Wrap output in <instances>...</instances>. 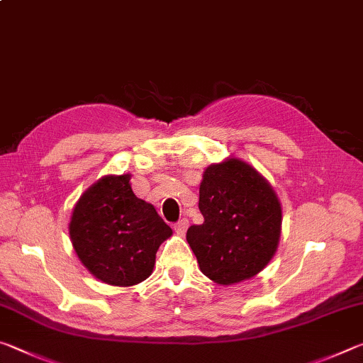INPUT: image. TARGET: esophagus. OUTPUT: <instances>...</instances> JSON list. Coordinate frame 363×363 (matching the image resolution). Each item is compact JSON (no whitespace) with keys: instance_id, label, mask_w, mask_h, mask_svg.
Wrapping results in <instances>:
<instances>
[{"instance_id":"1","label":"esophagus","mask_w":363,"mask_h":363,"mask_svg":"<svg viewBox=\"0 0 363 363\" xmlns=\"http://www.w3.org/2000/svg\"><path fill=\"white\" fill-rule=\"evenodd\" d=\"M187 227H189V219L182 218L179 223L174 224V230L179 233V235H184V233H186V230H187Z\"/></svg>"}]
</instances>
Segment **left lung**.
<instances>
[{
  "label": "left lung",
  "instance_id": "left-lung-1",
  "mask_svg": "<svg viewBox=\"0 0 363 363\" xmlns=\"http://www.w3.org/2000/svg\"><path fill=\"white\" fill-rule=\"evenodd\" d=\"M203 224L187 242L200 270L219 285L259 274L272 259L281 232V206L270 184L238 158L210 164L200 182Z\"/></svg>",
  "mask_w": 363,
  "mask_h": 363
}]
</instances>
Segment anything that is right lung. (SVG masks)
<instances>
[{
	"label": "right lung",
	"mask_w": 363,
	"mask_h": 363,
	"mask_svg": "<svg viewBox=\"0 0 363 363\" xmlns=\"http://www.w3.org/2000/svg\"><path fill=\"white\" fill-rule=\"evenodd\" d=\"M131 174L104 176L79 196L69 224L79 261L96 279L115 286L144 281L171 227L153 205L138 199Z\"/></svg>",
	"instance_id": "right-lung-1"
}]
</instances>
